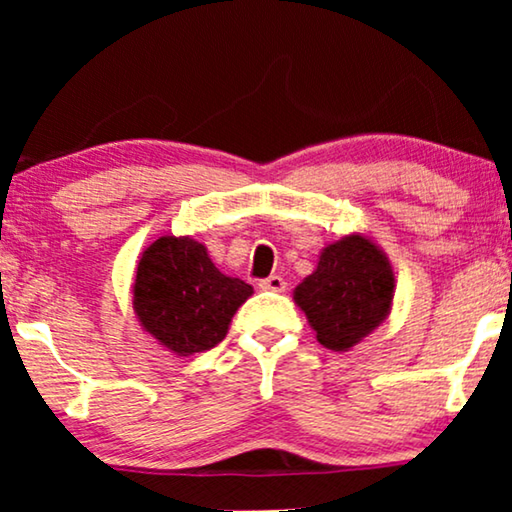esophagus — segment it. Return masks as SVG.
I'll return each mask as SVG.
<instances>
[{
  "mask_svg": "<svg viewBox=\"0 0 512 512\" xmlns=\"http://www.w3.org/2000/svg\"><path fill=\"white\" fill-rule=\"evenodd\" d=\"M263 291H275V293H284L286 291V282H284V277H279V275H270L268 279H263L261 284Z\"/></svg>",
  "mask_w": 512,
  "mask_h": 512,
  "instance_id": "1",
  "label": "esophagus"
}]
</instances>
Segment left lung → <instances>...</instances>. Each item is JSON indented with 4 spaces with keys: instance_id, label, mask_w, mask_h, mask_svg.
<instances>
[{
    "instance_id": "8db88e82",
    "label": "left lung",
    "mask_w": 512,
    "mask_h": 512,
    "mask_svg": "<svg viewBox=\"0 0 512 512\" xmlns=\"http://www.w3.org/2000/svg\"><path fill=\"white\" fill-rule=\"evenodd\" d=\"M396 275L389 256L366 233H349L321 249L317 268L293 289L317 340L349 352L384 324L394 307Z\"/></svg>"
}]
</instances>
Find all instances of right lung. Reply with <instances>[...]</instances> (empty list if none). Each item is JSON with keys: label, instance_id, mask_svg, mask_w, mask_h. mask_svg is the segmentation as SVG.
Listing matches in <instances>:
<instances>
[{"label": "right lung", "instance_id": "obj_1", "mask_svg": "<svg viewBox=\"0 0 512 512\" xmlns=\"http://www.w3.org/2000/svg\"><path fill=\"white\" fill-rule=\"evenodd\" d=\"M130 293L142 331L167 352L191 356L226 338L254 289L223 275L191 235H163L139 254Z\"/></svg>", "mask_w": 512, "mask_h": 512}]
</instances>
